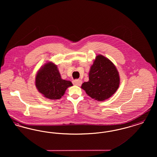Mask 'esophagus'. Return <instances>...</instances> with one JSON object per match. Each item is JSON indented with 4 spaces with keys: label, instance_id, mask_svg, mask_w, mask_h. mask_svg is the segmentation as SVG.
<instances>
[{
    "label": "esophagus",
    "instance_id": "1",
    "mask_svg": "<svg viewBox=\"0 0 157 157\" xmlns=\"http://www.w3.org/2000/svg\"><path fill=\"white\" fill-rule=\"evenodd\" d=\"M82 81L80 79H75L73 81V83L75 85H77V86H80L82 84Z\"/></svg>",
    "mask_w": 157,
    "mask_h": 157
}]
</instances>
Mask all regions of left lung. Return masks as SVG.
<instances>
[{
  "mask_svg": "<svg viewBox=\"0 0 157 157\" xmlns=\"http://www.w3.org/2000/svg\"><path fill=\"white\" fill-rule=\"evenodd\" d=\"M120 83V76L115 66L110 60L99 55L90 67L89 81L83 83L81 88L90 97L103 101L115 94Z\"/></svg>",
  "mask_w": 157,
  "mask_h": 157,
  "instance_id": "obj_1",
  "label": "left lung"
}]
</instances>
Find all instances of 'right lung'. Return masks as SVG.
<instances>
[{
  "label": "right lung",
  "mask_w": 157,
  "mask_h": 157,
  "mask_svg": "<svg viewBox=\"0 0 157 157\" xmlns=\"http://www.w3.org/2000/svg\"><path fill=\"white\" fill-rule=\"evenodd\" d=\"M35 85L45 98L58 99L64 95L67 88L73 85L69 81L62 79L56 65L48 62L37 72Z\"/></svg>",
  "instance_id": "right-lung-1"
}]
</instances>
